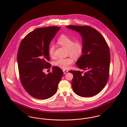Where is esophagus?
I'll use <instances>...</instances> for the list:
<instances>
[{"mask_svg":"<svg viewBox=\"0 0 127 127\" xmlns=\"http://www.w3.org/2000/svg\"><path fill=\"white\" fill-rule=\"evenodd\" d=\"M63 73H64V74H66V73L67 72H68V71L67 70H63Z\"/></svg>","mask_w":127,"mask_h":127,"instance_id":"esophagus-1","label":"esophagus"}]
</instances>
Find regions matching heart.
Instances as JSON below:
<instances>
[{"instance_id": "1", "label": "heart", "mask_w": 127, "mask_h": 127, "mask_svg": "<svg viewBox=\"0 0 127 127\" xmlns=\"http://www.w3.org/2000/svg\"><path fill=\"white\" fill-rule=\"evenodd\" d=\"M57 43L61 46L66 48V54L75 58H78L81 56L83 50V45L81 41L78 38L73 40L70 36L65 34L61 35L57 39ZM49 54L51 57L55 55V47L52 44L49 48ZM74 60L71 57L64 59H59L55 61L54 65L63 69H67L72 64Z\"/></svg>"}]
</instances>
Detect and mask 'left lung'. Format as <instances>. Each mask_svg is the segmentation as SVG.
Here are the masks:
<instances>
[{
	"label": "left lung",
	"mask_w": 127,
	"mask_h": 127,
	"mask_svg": "<svg viewBox=\"0 0 127 127\" xmlns=\"http://www.w3.org/2000/svg\"><path fill=\"white\" fill-rule=\"evenodd\" d=\"M67 28L79 32L82 37V55L76 63L79 68L86 70H69L72 73V87L79 96L90 97L102 90L109 77L110 51L102 35L89 26H67Z\"/></svg>",
	"instance_id": "1"
}]
</instances>
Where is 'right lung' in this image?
Instances as JSON below:
<instances>
[{
	"label": "right lung",
	"instance_id": "1",
	"mask_svg": "<svg viewBox=\"0 0 127 127\" xmlns=\"http://www.w3.org/2000/svg\"><path fill=\"white\" fill-rule=\"evenodd\" d=\"M60 27L38 28L27 35L20 43L17 61L21 84L30 96L37 99H47L57 92L63 72L58 66L52 67L47 75L44 69L51 67L49 45L60 30Z\"/></svg>",
	"mask_w": 127,
	"mask_h": 127
}]
</instances>
